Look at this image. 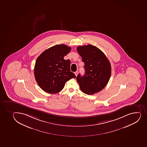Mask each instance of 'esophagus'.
<instances>
[{"label":"esophagus","instance_id":"1","mask_svg":"<svg viewBox=\"0 0 147 147\" xmlns=\"http://www.w3.org/2000/svg\"><path fill=\"white\" fill-rule=\"evenodd\" d=\"M76 75V77L77 76L78 74V71H76L74 73Z\"/></svg>","mask_w":147,"mask_h":147}]
</instances>
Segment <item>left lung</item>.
Listing matches in <instances>:
<instances>
[{
    "label": "left lung",
    "instance_id": "left-lung-1",
    "mask_svg": "<svg viewBox=\"0 0 147 147\" xmlns=\"http://www.w3.org/2000/svg\"><path fill=\"white\" fill-rule=\"evenodd\" d=\"M78 52L84 63L85 74L78 75L77 80L82 92L92 95L108 84L111 76V63L103 52L90 44L79 46Z\"/></svg>",
    "mask_w": 147,
    "mask_h": 147
}]
</instances>
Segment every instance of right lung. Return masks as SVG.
<instances>
[{"mask_svg": "<svg viewBox=\"0 0 147 147\" xmlns=\"http://www.w3.org/2000/svg\"><path fill=\"white\" fill-rule=\"evenodd\" d=\"M70 51L71 47L66 45H56L45 50L36 59L35 79L43 91L56 94L64 88L66 82L76 78L70 71V61L64 59Z\"/></svg>", "mask_w": 147, "mask_h": 147, "instance_id": "obj_1", "label": "right lung"}]
</instances>
